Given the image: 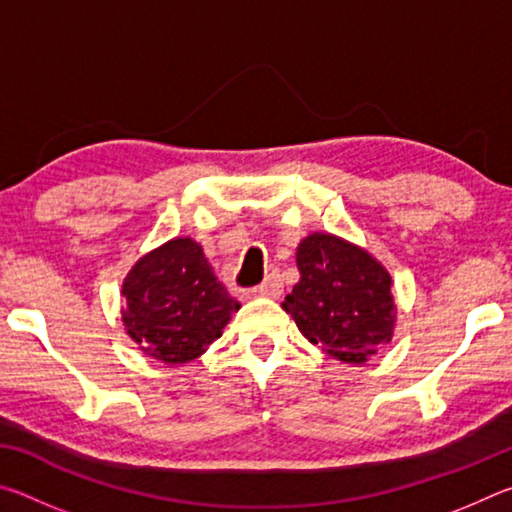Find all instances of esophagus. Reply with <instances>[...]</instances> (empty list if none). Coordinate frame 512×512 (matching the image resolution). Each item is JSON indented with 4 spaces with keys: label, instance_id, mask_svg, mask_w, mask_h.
I'll return each mask as SVG.
<instances>
[{
    "label": "esophagus",
    "instance_id": "esophagus-1",
    "mask_svg": "<svg viewBox=\"0 0 512 512\" xmlns=\"http://www.w3.org/2000/svg\"><path fill=\"white\" fill-rule=\"evenodd\" d=\"M282 293V280L277 273H271L266 280L253 289V296H264V298H275Z\"/></svg>",
    "mask_w": 512,
    "mask_h": 512
}]
</instances>
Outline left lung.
I'll use <instances>...</instances> for the list:
<instances>
[{"label": "left lung", "mask_w": 512, "mask_h": 512, "mask_svg": "<svg viewBox=\"0 0 512 512\" xmlns=\"http://www.w3.org/2000/svg\"><path fill=\"white\" fill-rule=\"evenodd\" d=\"M300 282L284 300L305 339L329 357L363 363L391 341V275L366 250L332 235L298 246Z\"/></svg>", "instance_id": "1"}]
</instances>
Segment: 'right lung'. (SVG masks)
Listing matches in <instances>:
<instances>
[{
    "label": "right lung",
    "instance_id": "obj_1",
    "mask_svg": "<svg viewBox=\"0 0 512 512\" xmlns=\"http://www.w3.org/2000/svg\"><path fill=\"white\" fill-rule=\"evenodd\" d=\"M128 334L164 363H185L219 339L239 302L212 273L201 246L173 239L133 266L124 282Z\"/></svg>",
    "mask_w": 512,
    "mask_h": 512
}]
</instances>
